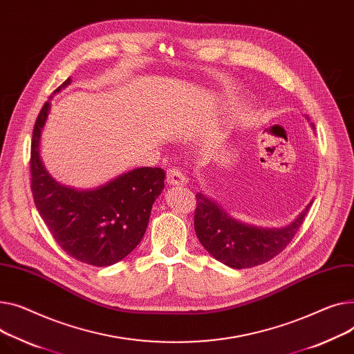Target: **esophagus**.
<instances>
[{
  "label": "esophagus",
  "mask_w": 354,
  "mask_h": 354,
  "mask_svg": "<svg viewBox=\"0 0 354 354\" xmlns=\"http://www.w3.org/2000/svg\"><path fill=\"white\" fill-rule=\"evenodd\" d=\"M167 180H168V183L172 185V186H182V185H185V183L187 182L186 176H185L179 169H175V168L168 171V174H167Z\"/></svg>",
  "instance_id": "1"
}]
</instances>
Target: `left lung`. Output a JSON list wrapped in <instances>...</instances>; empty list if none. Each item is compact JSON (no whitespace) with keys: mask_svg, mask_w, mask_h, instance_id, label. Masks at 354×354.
Returning a JSON list of instances; mask_svg holds the SVG:
<instances>
[{"mask_svg":"<svg viewBox=\"0 0 354 354\" xmlns=\"http://www.w3.org/2000/svg\"><path fill=\"white\" fill-rule=\"evenodd\" d=\"M196 199L195 232L199 242L216 261L232 269L253 268L277 256L290 243L313 202L283 227H259L232 218L202 192L196 194Z\"/></svg>","mask_w":354,"mask_h":354,"instance_id":"obj_1","label":"left lung"}]
</instances>
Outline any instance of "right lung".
<instances>
[{
    "mask_svg": "<svg viewBox=\"0 0 354 354\" xmlns=\"http://www.w3.org/2000/svg\"><path fill=\"white\" fill-rule=\"evenodd\" d=\"M71 81L68 78L58 86L54 95ZM51 100L42 106L32 132L31 189L35 206L64 252L92 266H111L142 241L167 175L160 168L144 167L91 189L59 183L46 171L39 151Z\"/></svg>",
    "mask_w": 354,
    "mask_h": 354,
    "instance_id": "1",
    "label": "right lung"
}]
</instances>
